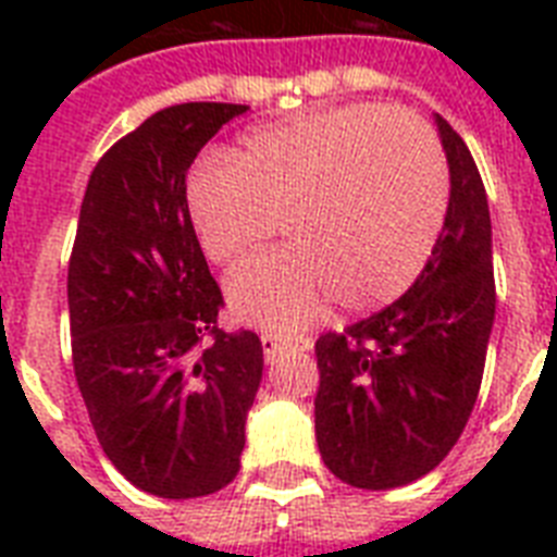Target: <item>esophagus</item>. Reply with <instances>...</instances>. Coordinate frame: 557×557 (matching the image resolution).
Returning a JSON list of instances; mask_svg holds the SVG:
<instances>
[{"label": "esophagus", "mask_w": 557, "mask_h": 557, "mask_svg": "<svg viewBox=\"0 0 557 557\" xmlns=\"http://www.w3.org/2000/svg\"><path fill=\"white\" fill-rule=\"evenodd\" d=\"M262 352H265V358L269 361H274V358L280 356V352H286V349H309L312 347V341L309 338H295V335H262Z\"/></svg>", "instance_id": "obj_1"}]
</instances>
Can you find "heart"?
I'll list each match as a JSON object with an SVG mask.
<instances>
[{
  "label": "heart",
  "instance_id": "heart-1",
  "mask_svg": "<svg viewBox=\"0 0 557 557\" xmlns=\"http://www.w3.org/2000/svg\"><path fill=\"white\" fill-rule=\"evenodd\" d=\"M185 193L201 251L222 265L262 248L280 219L292 245L239 265L227 297L243 321L295 332L332 297L367 312L405 295L436 248L450 185L419 117L352 103L253 126L227 159L199 161Z\"/></svg>",
  "mask_w": 557,
  "mask_h": 557
}]
</instances>
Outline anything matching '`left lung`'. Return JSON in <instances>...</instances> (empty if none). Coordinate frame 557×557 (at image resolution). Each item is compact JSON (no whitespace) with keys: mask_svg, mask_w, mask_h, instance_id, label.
<instances>
[{"mask_svg":"<svg viewBox=\"0 0 557 557\" xmlns=\"http://www.w3.org/2000/svg\"><path fill=\"white\" fill-rule=\"evenodd\" d=\"M450 199L431 260L387 309L314 344V436L332 474L384 492L448 457L474 410L494 323L492 216L466 141L436 115Z\"/></svg>","mask_w":557,"mask_h":557,"instance_id":"left-lung-1","label":"left lung"}]
</instances>
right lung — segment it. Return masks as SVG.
I'll return each mask as SVG.
<instances>
[{
  "mask_svg": "<svg viewBox=\"0 0 557 557\" xmlns=\"http://www.w3.org/2000/svg\"><path fill=\"white\" fill-rule=\"evenodd\" d=\"M243 103H178L91 170L69 260L77 387L103 454L147 494L187 500L239 471L262 379L251 330L216 326L222 292L187 210V170Z\"/></svg>",
  "mask_w": 557,
  "mask_h": 557,
  "instance_id": "obj_1",
  "label": "right lung"
}]
</instances>
